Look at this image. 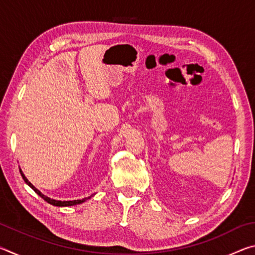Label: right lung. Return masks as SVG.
<instances>
[{
	"instance_id": "add662e5",
	"label": "right lung",
	"mask_w": 255,
	"mask_h": 255,
	"mask_svg": "<svg viewBox=\"0 0 255 255\" xmlns=\"http://www.w3.org/2000/svg\"><path fill=\"white\" fill-rule=\"evenodd\" d=\"M20 173H21V175H22V178H23V180H24V182L27 183L30 188H32L33 189V191L37 193V195H39L42 199L44 200H46L47 202H48V204H50V205H54V206H58V207H66V206H74V205H79V204H82V202H84L86 199H88V198H84V199H82V200H72V201H60V200H54V199H50V198H48V197H46L45 195H42V193L39 191V190H38L37 188H34L33 185L29 182V180L25 178L24 176V174L22 173V171L20 170ZM90 198V197H89Z\"/></svg>"
}]
</instances>
